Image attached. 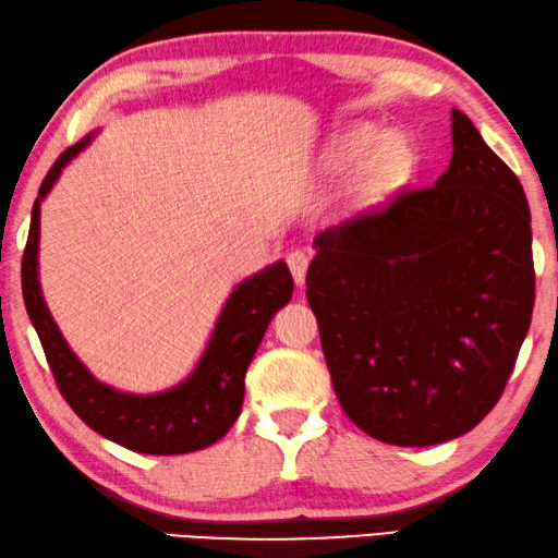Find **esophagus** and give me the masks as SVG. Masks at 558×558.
I'll return each instance as SVG.
<instances>
[{"instance_id":"1","label":"esophagus","mask_w":558,"mask_h":558,"mask_svg":"<svg viewBox=\"0 0 558 558\" xmlns=\"http://www.w3.org/2000/svg\"><path fill=\"white\" fill-rule=\"evenodd\" d=\"M288 268H290V272H293V280L298 282V286L303 288L305 270H308V255L301 253V250H295V253H290V255H288Z\"/></svg>"}]
</instances>
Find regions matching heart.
<instances>
[{
    "instance_id": "obj_1",
    "label": "heart",
    "mask_w": 558,
    "mask_h": 558,
    "mask_svg": "<svg viewBox=\"0 0 558 558\" xmlns=\"http://www.w3.org/2000/svg\"><path fill=\"white\" fill-rule=\"evenodd\" d=\"M328 169L343 171L359 163L356 182L366 194H387L412 174L414 154L397 133H384L376 123H356L336 133L326 148Z\"/></svg>"
}]
</instances>
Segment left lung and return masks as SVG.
I'll use <instances>...</instances> for the list:
<instances>
[{
  "label": "left lung",
  "instance_id": "obj_1",
  "mask_svg": "<svg viewBox=\"0 0 558 558\" xmlns=\"http://www.w3.org/2000/svg\"><path fill=\"white\" fill-rule=\"evenodd\" d=\"M435 186L313 240L305 295L336 397L381 442L465 435L504 395L533 311L531 211L518 177L452 108Z\"/></svg>",
  "mask_w": 558,
  "mask_h": 558
}]
</instances>
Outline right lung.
Instances as JSON below:
<instances>
[{
    "label": "right lung",
    "mask_w": 558,
    "mask_h": 558,
    "mask_svg": "<svg viewBox=\"0 0 558 558\" xmlns=\"http://www.w3.org/2000/svg\"><path fill=\"white\" fill-rule=\"evenodd\" d=\"M98 131L70 146L47 171L37 194L22 257V295L45 349L60 395L90 429L144 454H184L215 445L240 417L245 374L276 313L293 295V276L278 260L232 288L211 328L207 347L190 374L174 387L133 395L96 379L60 333L40 286V204Z\"/></svg>",
    "instance_id": "right-lung-1"
}]
</instances>
